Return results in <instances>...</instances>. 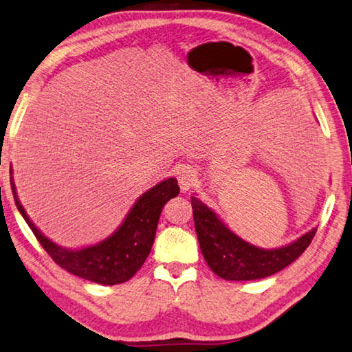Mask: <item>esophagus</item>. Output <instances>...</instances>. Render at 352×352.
Instances as JSON below:
<instances>
[{
	"mask_svg": "<svg viewBox=\"0 0 352 352\" xmlns=\"http://www.w3.org/2000/svg\"><path fill=\"white\" fill-rule=\"evenodd\" d=\"M177 178H178V184H180L182 192H188L192 186H194V183L197 180V174L192 168L184 166L178 170Z\"/></svg>",
	"mask_w": 352,
	"mask_h": 352,
	"instance_id": "esophagus-1",
	"label": "esophagus"
}]
</instances>
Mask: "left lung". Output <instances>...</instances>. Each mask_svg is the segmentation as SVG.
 Segmentation results:
<instances>
[{
    "label": "left lung",
    "instance_id": "8db88e82",
    "mask_svg": "<svg viewBox=\"0 0 352 352\" xmlns=\"http://www.w3.org/2000/svg\"><path fill=\"white\" fill-rule=\"evenodd\" d=\"M195 232L206 263L226 280L263 279L280 272L298 259L311 244L316 230H309L294 243L279 249H259L236 236L217 213L197 197H190Z\"/></svg>",
    "mask_w": 352,
    "mask_h": 352
}]
</instances>
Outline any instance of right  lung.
Returning <instances> with one entry per match:
<instances>
[{"instance_id":"1","label":"right lung","mask_w":352,"mask_h":352,"mask_svg":"<svg viewBox=\"0 0 352 352\" xmlns=\"http://www.w3.org/2000/svg\"><path fill=\"white\" fill-rule=\"evenodd\" d=\"M10 184L19 213L54 263L76 276L102 285L123 284L139 272L154 244L163 206L180 192L175 178L155 184L137 199L125 221L111 236L85 249L72 250L54 244L36 229L19 203L13 180Z\"/></svg>"}]
</instances>
